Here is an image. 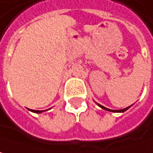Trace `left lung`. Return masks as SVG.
Instances as JSON below:
<instances>
[{"label":"left lung","instance_id":"left-lung-1","mask_svg":"<svg viewBox=\"0 0 153 153\" xmlns=\"http://www.w3.org/2000/svg\"><path fill=\"white\" fill-rule=\"evenodd\" d=\"M101 108H103V109H105V110H108V111H111V112H124V111H126V110H127L130 107H128V108H124V109H121V110H112V109H108V108H105V107H103V106H101V105H100V104H98Z\"/></svg>","mask_w":153,"mask_h":153}]
</instances>
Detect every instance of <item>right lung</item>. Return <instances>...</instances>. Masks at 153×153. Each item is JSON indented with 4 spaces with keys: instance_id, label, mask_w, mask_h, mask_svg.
I'll return each mask as SVG.
<instances>
[{
    "instance_id": "1",
    "label": "right lung",
    "mask_w": 153,
    "mask_h": 153,
    "mask_svg": "<svg viewBox=\"0 0 153 153\" xmlns=\"http://www.w3.org/2000/svg\"><path fill=\"white\" fill-rule=\"evenodd\" d=\"M31 111H33V112H35V113H41V112H43L44 110H31Z\"/></svg>"
}]
</instances>
